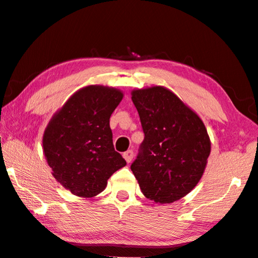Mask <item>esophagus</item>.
<instances>
[{
  "instance_id": "1",
  "label": "esophagus",
  "mask_w": 258,
  "mask_h": 258,
  "mask_svg": "<svg viewBox=\"0 0 258 258\" xmlns=\"http://www.w3.org/2000/svg\"><path fill=\"white\" fill-rule=\"evenodd\" d=\"M123 157L125 158V160L127 161V163L130 164L131 161H132V159H133V151H132V150H127V151H125L124 154H123Z\"/></svg>"
}]
</instances>
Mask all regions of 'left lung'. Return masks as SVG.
<instances>
[{"label": "left lung", "instance_id": "8db88e82", "mask_svg": "<svg viewBox=\"0 0 258 258\" xmlns=\"http://www.w3.org/2000/svg\"><path fill=\"white\" fill-rule=\"evenodd\" d=\"M145 133L131 169L148 199L169 204L198 184L211 154V140L200 117L171 90H133Z\"/></svg>", "mask_w": 258, "mask_h": 258}]
</instances>
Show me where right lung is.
<instances>
[{
	"label": "right lung",
	"instance_id": "right-lung-1",
	"mask_svg": "<svg viewBox=\"0 0 258 258\" xmlns=\"http://www.w3.org/2000/svg\"><path fill=\"white\" fill-rule=\"evenodd\" d=\"M124 94L115 87L89 85L56 111L43 134V152L52 175L81 198L102 192L113 173L126 165L115 151L109 125Z\"/></svg>",
	"mask_w": 258,
	"mask_h": 258
}]
</instances>
